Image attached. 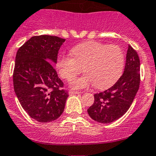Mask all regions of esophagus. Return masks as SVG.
Returning <instances> with one entry per match:
<instances>
[{"instance_id": "obj_1", "label": "esophagus", "mask_w": 156, "mask_h": 156, "mask_svg": "<svg viewBox=\"0 0 156 156\" xmlns=\"http://www.w3.org/2000/svg\"><path fill=\"white\" fill-rule=\"evenodd\" d=\"M69 93L70 94H81V92H79V91H75V90H70L69 91Z\"/></svg>"}]
</instances>
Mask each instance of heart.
<instances>
[{
    "label": "heart",
    "instance_id": "1",
    "mask_svg": "<svg viewBox=\"0 0 156 156\" xmlns=\"http://www.w3.org/2000/svg\"><path fill=\"white\" fill-rule=\"evenodd\" d=\"M74 57L62 56L56 62L59 74L72 81L83 70L86 73L72 81L75 88H85L95 84L99 89L111 87L122 75L125 66V54L118 45L87 41L71 50Z\"/></svg>",
    "mask_w": 156,
    "mask_h": 156
}]
</instances>
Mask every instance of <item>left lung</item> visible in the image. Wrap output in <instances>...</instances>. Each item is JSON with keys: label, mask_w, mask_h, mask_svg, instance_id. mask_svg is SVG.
<instances>
[{"label": "left lung", "mask_w": 156, "mask_h": 156, "mask_svg": "<svg viewBox=\"0 0 156 156\" xmlns=\"http://www.w3.org/2000/svg\"><path fill=\"white\" fill-rule=\"evenodd\" d=\"M140 71L139 56L129 45L123 75L112 87L94 94V104L87 109L90 117L100 123L108 124L124 115L139 90Z\"/></svg>", "instance_id": "obj_1"}]
</instances>
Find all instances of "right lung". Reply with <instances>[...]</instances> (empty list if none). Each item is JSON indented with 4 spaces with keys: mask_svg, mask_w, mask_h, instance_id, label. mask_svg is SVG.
Masks as SVG:
<instances>
[{
    "mask_svg": "<svg viewBox=\"0 0 156 156\" xmlns=\"http://www.w3.org/2000/svg\"><path fill=\"white\" fill-rule=\"evenodd\" d=\"M65 41L57 36H34L19 48L16 56L14 90L23 109L41 123L57 119L69 97L53 66Z\"/></svg>",
    "mask_w": 156,
    "mask_h": 156,
    "instance_id": "1",
    "label": "right lung"
}]
</instances>
